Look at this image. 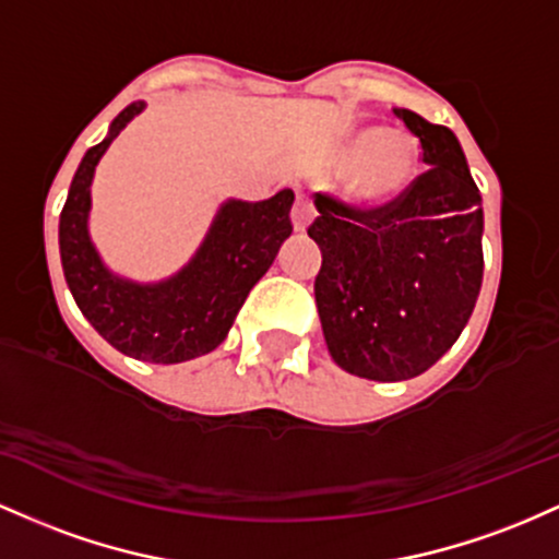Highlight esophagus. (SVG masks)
<instances>
[{
  "label": "esophagus",
  "mask_w": 559,
  "mask_h": 559,
  "mask_svg": "<svg viewBox=\"0 0 559 559\" xmlns=\"http://www.w3.org/2000/svg\"><path fill=\"white\" fill-rule=\"evenodd\" d=\"M313 216H317V211H313L311 200L306 195H298L296 198V205H293V227L296 231H304L309 224L313 222Z\"/></svg>",
  "instance_id": "1"
}]
</instances>
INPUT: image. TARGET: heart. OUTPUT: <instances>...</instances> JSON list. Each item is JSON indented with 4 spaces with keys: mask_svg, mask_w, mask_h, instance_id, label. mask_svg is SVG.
<instances>
[{
    "mask_svg": "<svg viewBox=\"0 0 559 559\" xmlns=\"http://www.w3.org/2000/svg\"><path fill=\"white\" fill-rule=\"evenodd\" d=\"M348 166L346 195L359 205H385L404 195L417 174V147L393 129H356L337 150Z\"/></svg>",
    "mask_w": 559,
    "mask_h": 559,
    "instance_id": "b5f03b06",
    "label": "heart"
}]
</instances>
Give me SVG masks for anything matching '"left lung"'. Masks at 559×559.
<instances>
[{
    "label": "left lung",
    "instance_id": "left-lung-1",
    "mask_svg": "<svg viewBox=\"0 0 559 559\" xmlns=\"http://www.w3.org/2000/svg\"><path fill=\"white\" fill-rule=\"evenodd\" d=\"M428 171L404 195L356 209L317 195L309 237L324 341L337 367L367 380H409L465 330L483 282L480 192L454 131L396 108Z\"/></svg>",
    "mask_w": 559,
    "mask_h": 559
}]
</instances>
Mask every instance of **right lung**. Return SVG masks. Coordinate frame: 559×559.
<instances>
[{"label": "right lung", "instance_id": "right-lung-1", "mask_svg": "<svg viewBox=\"0 0 559 559\" xmlns=\"http://www.w3.org/2000/svg\"><path fill=\"white\" fill-rule=\"evenodd\" d=\"M144 103H131L108 136L86 150L60 213V259L73 300L112 348L140 361L179 364L209 354L227 337L250 287L269 272L290 237L293 190L261 203L229 200L218 209L203 246L174 277L140 285L112 274L92 246L94 166Z\"/></svg>", "mask_w": 559, "mask_h": 559}]
</instances>
